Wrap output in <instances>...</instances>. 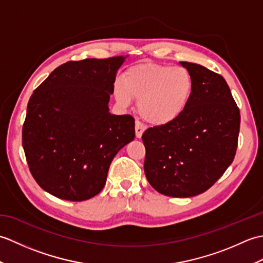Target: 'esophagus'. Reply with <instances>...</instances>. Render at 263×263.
<instances>
[{
	"label": "esophagus",
	"mask_w": 263,
	"mask_h": 263,
	"mask_svg": "<svg viewBox=\"0 0 263 263\" xmlns=\"http://www.w3.org/2000/svg\"><path fill=\"white\" fill-rule=\"evenodd\" d=\"M143 132H144V126L141 124L140 122L137 121L136 122V137L137 138H141Z\"/></svg>",
	"instance_id": "obj_1"
}]
</instances>
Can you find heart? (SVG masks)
Segmentation results:
<instances>
[{
    "label": "heart",
    "instance_id": "b5f03b06",
    "mask_svg": "<svg viewBox=\"0 0 263 263\" xmlns=\"http://www.w3.org/2000/svg\"><path fill=\"white\" fill-rule=\"evenodd\" d=\"M193 88V76L184 66L146 62L127 69L123 80L114 82L113 92L123 106L138 99L143 119L154 125H164L183 113Z\"/></svg>",
    "mask_w": 263,
    "mask_h": 263
}]
</instances>
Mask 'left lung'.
Returning <instances> with one entry per match:
<instances>
[{"label":"left lung","instance_id":"obj_1","mask_svg":"<svg viewBox=\"0 0 263 263\" xmlns=\"http://www.w3.org/2000/svg\"><path fill=\"white\" fill-rule=\"evenodd\" d=\"M181 64L193 76L191 99L176 120L144 131L143 167L156 191L190 198L210 189L233 163L241 115L220 74L195 63Z\"/></svg>","mask_w":263,"mask_h":263}]
</instances>
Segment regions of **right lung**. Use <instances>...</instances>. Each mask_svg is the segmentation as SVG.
<instances>
[{
    "label": "right lung",
    "instance_id": "add662e5",
    "mask_svg": "<svg viewBox=\"0 0 263 263\" xmlns=\"http://www.w3.org/2000/svg\"><path fill=\"white\" fill-rule=\"evenodd\" d=\"M124 60L69 61L31 95L22 147L32 177L54 197L83 201L97 195L115 155L135 139V119L108 111Z\"/></svg>",
    "mask_w": 263,
    "mask_h": 263
}]
</instances>
